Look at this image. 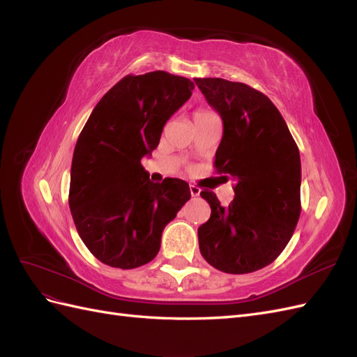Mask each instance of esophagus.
Instances as JSON below:
<instances>
[{"label": "esophagus", "mask_w": 357, "mask_h": 357, "mask_svg": "<svg viewBox=\"0 0 357 357\" xmlns=\"http://www.w3.org/2000/svg\"><path fill=\"white\" fill-rule=\"evenodd\" d=\"M189 190H190V195H192L193 198L198 197L199 192H201V189H199L198 186H195V185H189Z\"/></svg>", "instance_id": "obj_1"}]
</instances>
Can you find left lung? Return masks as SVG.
<instances>
[{"label": "left lung", "mask_w": 357, "mask_h": 357, "mask_svg": "<svg viewBox=\"0 0 357 357\" xmlns=\"http://www.w3.org/2000/svg\"><path fill=\"white\" fill-rule=\"evenodd\" d=\"M195 83L223 122L214 167L236 180L228 207L213 192H201L211 215L198 228L199 252L219 271L253 273L275 261L296 228L299 150L283 116L262 92L218 77Z\"/></svg>", "instance_id": "8db88e82"}]
</instances>
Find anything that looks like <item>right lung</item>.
I'll use <instances>...</instances> for the list:
<instances>
[{"label":"right lung","mask_w":357,"mask_h":357,"mask_svg":"<svg viewBox=\"0 0 357 357\" xmlns=\"http://www.w3.org/2000/svg\"><path fill=\"white\" fill-rule=\"evenodd\" d=\"M195 86L180 75L129 74L95 105L79 135L68 204L84 245L102 264L132 269L160 248L165 226L190 199L186 181L149 180L142 158Z\"/></svg>","instance_id":"obj_1"}]
</instances>
